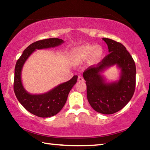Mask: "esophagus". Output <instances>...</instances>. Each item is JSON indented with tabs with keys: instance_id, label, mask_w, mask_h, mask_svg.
<instances>
[{
	"instance_id": "esophagus-1",
	"label": "esophagus",
	"mask_w": 150,
	"mask_h": 150,
	"mask_svg": "<svg viewBox=\"0 0 150 150\" xmlns=\"http://www.w3.org/2000/svg\"><path fill=\"white\" fill-rule=\"evenodd\" d=\"M78 81H81V82H83V81H84V79H83V77H82V76L79 75L78 77Z\"/></svg>"
}]
</instances>
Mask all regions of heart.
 <instances>
[{"instance_id":"b5f03b06","label":"heart","mask_w":150,"mask_h":150,"mask_svg":"<svg viewBox=\"0 0 150 150\" xmlns=\"http://www.w3.org/2000/svg\"><path fill=\"white\" fill-rule=\"evenodd\" d=\"M103 55V49L100 46L87 44L79 47L73 51L71 56L75 64H80L87 61L91 57L93 63L99 61Z\"/></svg>"}]
</instances>
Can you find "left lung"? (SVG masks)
<instances>
[{"label": "left lung", "mask_w": 150, "mask_h": 150, "mask_svg": "<svg viewBox=\"0 0 150 150\" xmlns=\"http://www.w3.org/2000/svg\"><path fill=\"white\" fill-rule=\"evenodd\" d=\"M103 40L108 45L109 54L96 66L88 67L83 75L91 107L99 113L112 115L124 108L132 97L136 86V65L122 44L111 39ZM115 64L121 69L120 79L107 82L102 73Z\"/></svg>", "instance_id": "left-lung-1"}]
</instances>
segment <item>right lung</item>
Segmentation results:
<instances>
[{"mask_svg":"<svg viewBox=\"0 0 150 150\" xmlns=\"http://www.w3.org/2000/svg\"><path fill=\"white\" fill-rule=\"evenodd\" d=\"M64 41L59 38L39 40L27 47L18 59L14 69V91L20 103L30 112L38 117L47 118L59 112L64 106L70 91L77 81V75L63 83L48 92L40 95H32L22 85L21 75L24 64L33 52L36 50L47 49L62 45Z\"/></svg>","mask_w":150,"mask_h":150,"instance_id":"add662e5","label":"right lung"}]
</instances>
